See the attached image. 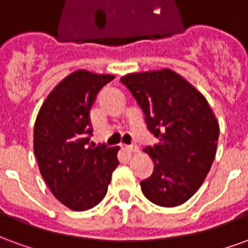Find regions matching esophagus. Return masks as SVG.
<instances>
[{
	"label": "esophagus",
	"instance_id": "esophagus-1",
	"mask_svg": "<svg viewBox=\"0 0 248 248\" xmlns=\"http://www.w3.org/2000/svg\"><path fill=\"white\" fill-rule=\"evenodd\" d=\"M124 149L127 151V153H131V154H133V153H138V151H140V149H138L137 146H124Z\"/></svg>",
	"mask_w": 248,
	"mask_h": 248
}]
</instances>
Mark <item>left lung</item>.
Wrapping results in <instances>:
<instances>
[{"instance_id":"obj_1","label":"left lung","mask_w":248,"mask_h":248,"mask_svg":"<svg viewBox=\"0 0 248 248\" xmlns=\"http://www.w3.org/2000/svg\"><path fill=\"white\" fill-rule=\"evenodd\" d=\"M145 113L158 143L143 149L154 171L140 182L150 202L175 207L202 186L211 169L219 124L210 105L190 82L170 69L130 73L121 78Z\"/></svg>"}]
</instances>
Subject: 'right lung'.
<instances>
[{
  "label": "right lung",
  "mask_w": 248,
  "mask_h": 248,
  "mask_svg": "<svg viewBox=\"0 0 248 248\" xmlns=\"http://www.w3.org/2000/svg\"><path fill=\"white\" fill-rule=\"evenodd\" d=\"M113 74L76 70L46 97L34 124L33 147L40 172L66 207L85 211L102 201L118 166L119 147L89 146L90 108Z\"/></svg>",
  "instance_id": "obj_1"
}]
</instances>
